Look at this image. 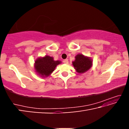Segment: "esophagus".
I'll return each instance as SVG.
<instances>
[{"instance_id": "1", "label": "esophagus", "mask_w": 129, "mask_h": 129, "mask_svg": "<svg viewBox=\"0 0 129 129\" xmlns=\"http://www.w3.org/2000/svg\"><path fill=\"white\" fill-rule=\"evenodd\" d=\"M63 62H64L65 64H68V60L65 59V60H64V61H63Z\"/></svg>"}]
</instances>
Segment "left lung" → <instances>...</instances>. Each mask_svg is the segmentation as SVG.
Segmentation results:
<instances>
[{
  "mask_svg": "<svg viewBox=\"0 0 129 129\" xmlns=\"http://www.w3.org/2000/svg\"><path fill=\"white\" fill-rule=\"evenodd\" d=\"M92 60L90 57L82 54H78L75 57V60L72 62L75 69L79 73L86 72L92 66Z\"/></svg>",
  "mask_w": 129,
  "mask_h": 129,
  "instance_id": "left-lung-1",
  "label": "left lung"
}]
</instances>
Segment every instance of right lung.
<instances>
[{
    "instance_id": "right-lung-1",
    "label": "right lung",
    "mask_w": 129,
    "mask_h": 129,
    "mask_svg": "<svg viewBox=\"0 0 129 129\" xmlns=\"http://www.w3.org/2000/svg\"><path fill=\"white\" fill-rule=\"evenodd\" d=\"M61 62L60 61H54L52 57L45 56L39 57L35 62V69L38 75L41 77H47L54 71L56 66Z\"/></svg>"
}]
</instances>
